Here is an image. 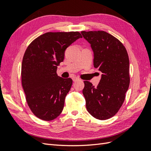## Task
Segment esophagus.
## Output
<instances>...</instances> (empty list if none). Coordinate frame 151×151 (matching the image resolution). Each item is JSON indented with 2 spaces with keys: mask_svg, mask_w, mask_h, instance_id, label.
<instances>
[{
  "mask_svg": "<svg viewBox=\"0 0 151 151\" xmlns=\"http://www.w3.org/2000/svg\"><path fill=\"white\" fill-rule=\"evenodd\" d=\"M72 80L74 82H76L77 81H79V78H78V77H74L72 78Z\"/></svg>",
  "mask_w": 151,
  "mask_h": 151,
  "instance_id": "esophagus-1",
  "label": "esophagus"
}]
</instances>
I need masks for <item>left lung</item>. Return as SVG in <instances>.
I'll use <instances>...</instances> for the list:
<instances>
[{"label":"left lung","mask_w":151,"mask_h":151,"mask_svg":"<svg viewBox=\"0 0 151 151\" xmlns=\"http://www.w3.org/2000/svg\"><path fill=\"white\" fill-rule=\"evenodd\" d=\"M94 52V66L103 74L96 88L84 81L83 93L88 111L104 120L115 116L130 84L129 58L120 41L104 31H82Z\"/></svg>","instance_id":"8db88e82"}]
</instances>
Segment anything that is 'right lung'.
<instances>
[{"mask_svg":"<svg viewBox=\"0 0 151 151\" xmlns=\"http://www.w3.org/2000/svg\"><path fill=\"white\" fill-rule=\"evenodd\" d=\"M83 36L78 31L48 32L26 48L21 66V83L26 100L34 115L51 121L60 115L72 84L70 78L57 74L65 50Z\"/></svg>","mask_w":151,"mask_h":151,"instance_id":"obj_1","label":"right lung"}]
</instances>
